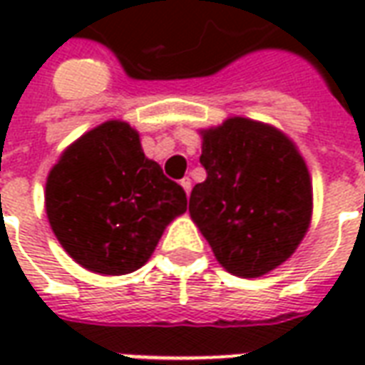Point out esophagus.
Returning <instances> with one entry per match:
<instances>
[{
  "instance_id": "esophagus-1",
  "label": "esophagus",
  "mask_w": 365,
  "mask_h": 365,
  "mask_svg": "<svg viewBox=\"0 0 365 365\" xmlns=\"http://www.w3.org/2000/svg\"><path fill=\"white\" fill-rule=\"evenodd\" d=\"M180 185H182L183 191H185V193L190 195V193H191V180H190V178H183L182 182H180Z\"/></svg>"
}]
</instances>
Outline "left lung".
I'll return each mask as SVG.
<instances>
[{
	"mask_svg": "<svg viewBox=\"0 0 365 365\" xmlns=\"http://www.w3.org/2000/svg\"><path fill=\"white\" fill-rule=\"evenodd\" d=\"M199 135L207 178L191 191V221L229 274H268L291 258L311 225L305 158L279 128L248 117H229Z\"/></svg>",
	"mask_w": 365,
	"mask_h": 365,
	"instance_id": "8db88e82",
	"label": "left lung"
}]
</instances>
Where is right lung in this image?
Listing matches in <instances>:
<instances>
[{
	"mask_svg": "<svg viewBox=\"0 0 365 365\" xmlns=\"http://www.w3.org/2000/svg\"><path fill=\"white\" fill-rule=\"evenodd\" d=\"M44 209L72 260L93 274L125 275L148 262L187 197L144 156L138 130L115 119L60 154L46 178Z\"/></svg>",
	"mask_w": 365,
	"mask_h": 365,
	"instance_id": "1",
	"label": "right lung"
}]
</instances>
